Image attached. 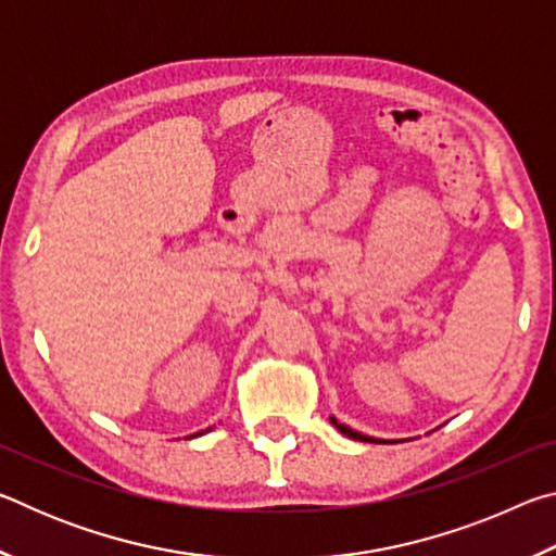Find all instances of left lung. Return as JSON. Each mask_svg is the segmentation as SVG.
<instances>
[{
    "label": "left lung",
    "mask_w": 556,
    "mask_h": 556,
    "mask_svg": "<svg viewBox=\"0 0 556 556\" xmlns=\"http://www.w3.org/2000/svg\"><path fill=\"white\" fill-rule=\"evenodd\" d=\"M331 421L336 425V429L341 431V434H345V437H351V439H357V441H378V439H372V437H365V434H361V431H353L351 427H345V425H338V421L331 417Z\"/></svg>",
    "instance_id": "obj_1"
}]
</instances>
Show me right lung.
Returning a JSON list of instances; mask_svg holds the SVG:
<instances>
[{"label":"right lung","instance_id":"right-lung-1","mask_svg":"<svg viewBox=\"0 0 556 556\" xmlns=\"http://www.w3.org/2000/svg\"><path fill=\"white\" fill-rule=\"evenodd\" d=\"M195 437H199V434H195Z\"/></svg>","mask_w":556,"mask_h":556}]
</instances>
